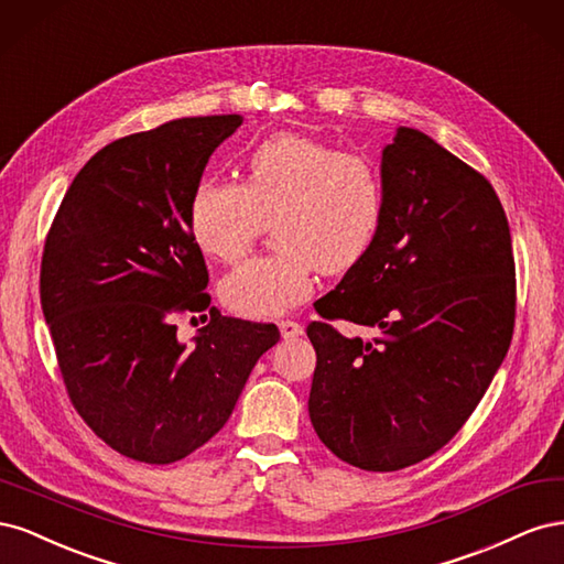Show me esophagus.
<instances>
[{
  "mask_svg": "<svg viewBox=\"0 0 564 564\" xmlns=\"http://www.w3.org/2000/svg\"><path fill=\"white\" fill-rule=\"evenodd\" d=\"M278 327H280L282 338H296V336L303 334V327H301L299 322H294V319H282Z\"/></svg>",
  "mask_w": 564,
  "mask_h": 564,
  "instance_id": "obj_1",
  "label": "esophagus"
}]
</instances>
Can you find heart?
Segmentation results:
<instances>
[{
	"label": "heart",
	"mask_w": 564,
	"mask_h": 564,
	"mask_svg": "<svg viewBox=\"0 0 564 564\" xmlns=\"http://www.w3.org/2000/svg\"><path fill=\"white\" fill-rule=\"evenodd\" d=\"M386 212L379 166L360 152L305 133H272L245 162V181H199L187 207L195 245L232 263L272 228L278 253L251 259L220 280L235 315L270 319L313 292L315 268L338 275L360 263Z\"/></svg>",
	"instance_id": "1"
}]
</instances>
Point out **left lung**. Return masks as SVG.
I'll return each mask as SVG.
<instances>
[{
    "label": "left lung",
    "instance_id": "1",
    "mask_svg": "<svg viewBox=\"0 0 564 564\" xmlns=\"http://www.w3.org/2000/svg\"><path fill=\"white\" fill-rule=\"evenodd\" d=\"M381 176L377 240L315 303L381 336L305 332L317 437L355 468L390 473L445 447L482 400L513 338L516 261L491 183L431 135L400 127Z\"/></svg>",
    "mask_w": 564,
    "mask_h": 564
}]
</instances>
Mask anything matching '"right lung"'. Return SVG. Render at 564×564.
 Instances as JSON below:
<instances>
[{"instance_id":"1","label":"right lung","mask_w":564,"mask_h":564,"mask_svg":"<svg viewBox=\"0 0 564 564\" xmlns=\"http://www.w3.org/2000/svg\"><path fill=\"white\" fill-rule=\"evenodd\" d=\"M240 124L183 117L112 141L82 166L46 235L40 299L67 395L106 445L143 464L209 442L280 340L275 324L209 305L187 224L204 166ZM204 310L210 322L185 349L173 322Z\"/></svg>"}]
</instances>
